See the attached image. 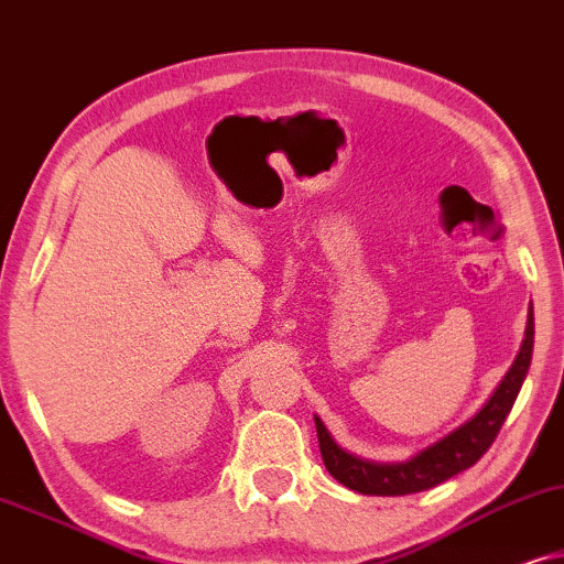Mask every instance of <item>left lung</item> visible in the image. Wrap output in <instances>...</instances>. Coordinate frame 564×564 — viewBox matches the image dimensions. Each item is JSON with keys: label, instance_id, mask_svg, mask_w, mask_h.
<instances>
[{"label": "left lung", "instance_id": "8db88e82", "mask_svg": "<svg viewBox=\"0 0 564 564\" xmlns=\"http://www.w3.org/2000/svg\"><path fill=\"white\" fill-rule=\"evenodd\" d=\"M531 350H534V310L529 306L527 335H523L521 350H518L513 366L502 377L490 400L485 402V408L408 462L377 464L358 459V456L337 446L325 423L314 417L322 462H325L327 471L337 482L360 495H410L431 490V487L446 482L448 477L469 469L471 464L482 459V454L492 446L495 435L500 433V425L506 423L508 412L513 408L523 379L529 373Z\"/></svg>", "mask_w": 564, "mask_h": 564}]
</instances>
